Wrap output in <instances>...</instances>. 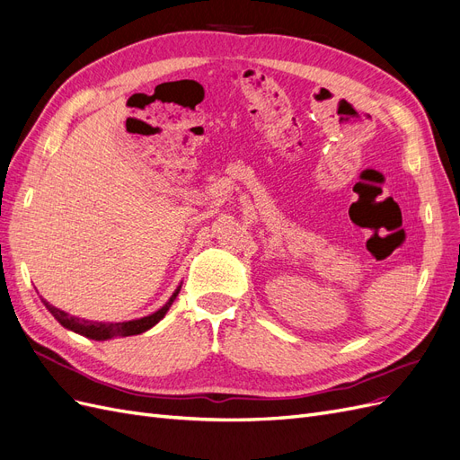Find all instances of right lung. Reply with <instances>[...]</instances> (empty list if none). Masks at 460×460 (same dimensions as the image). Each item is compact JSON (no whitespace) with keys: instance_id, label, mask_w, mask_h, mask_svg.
<instances>
[{"instance_id":"add662e5","label":"right lung","mask_w":460,"mask_h":460,"mask_svg":"<svg viewBox=\"0 0 460 460\" xmlns=\"http://www.w3.org/2000/svg\"><path fill=\"white\" fill-rule=\"evenodd\" d=\"M181 290V285L175 288V292L172 294V298L162 305L158 311H155V314L146 315V317H141V319H133V321H124V323H97V321H87V319H82V317H74V315H68L66 311L58 309L55 305H51L49 302L43 300V304H46V307L49 309V314L63 324L65 329L72 331V332H78L85 338H92V340H111V338H118V336H133V334H141L145 331L153 329L155 324L164 317L168 314V309L172 307L175 296L180 294Z\"/></svg>"}]
</instances>
